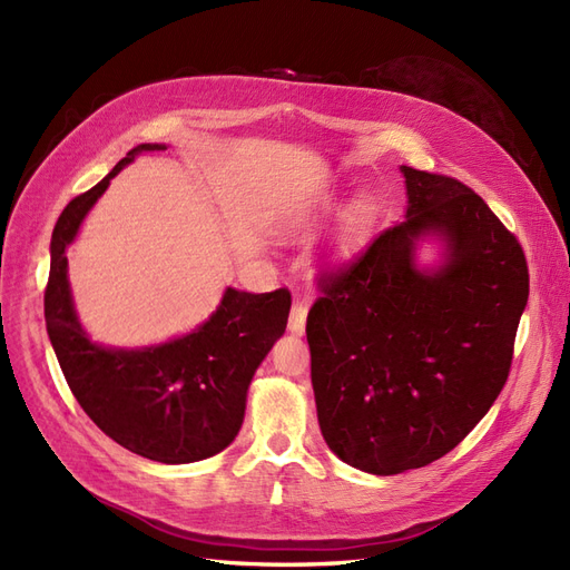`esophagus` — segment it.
Here are the masks:
<instances>
[{
  "label": "esophagus",
  "instance_id": "34e87169",
  "mask_svg": "<svg viewBox=\"0 0 570 570\" xmlns=\"http://www.w3.org/2000/svg\"><path fill=\"white\" fill-rule=\"evenodd\" d=\"M287 327L295 335H302L304 327H306V304L295 299V304H292L289 308V318H287Z\"/></svg>",
  "mask_w": 570,
  "mask_h": 570
}]
</instances>
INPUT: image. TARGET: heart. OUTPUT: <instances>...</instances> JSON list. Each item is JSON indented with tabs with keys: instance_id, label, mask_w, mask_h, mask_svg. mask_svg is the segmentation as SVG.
<instances>
[{
	"instance_id": "1",
	"label": "heart",
	"mask_w": 570,
	"mask_h": 570,
	"mask_svg": "<svg viewBox=\"0 0 570 570\" xmlns=\"http://www.w3.org/2000/svg\"><path fill=\"white\" fill-rule=\"evenodd\" d=\"M318 212H321V206H312V209L302 212V214L295 218V230H297V233H304V230L312 228V226H314V220H316V216H318ZM361 220H364V214H361V212H354V214L347 218V226H350V228H354V226H358Z\"/></svg>"
}]
</instances>
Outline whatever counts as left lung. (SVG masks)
Here are the masks:
<instances>
[{"mask_svg": "<svg viewBox=\"0 0 570 570\" xmlns=\"http://www.w3.org/2000/svg\"><path fill=\"white\" fill-rule=\"evenodd\" d=\"M406 220L350 264L318 271L308 308L312 385L327 446L358 471L394 475L452 452L507 385L528 304L519 239L469 185L402 166ZM451 256L421 272L415 239Z\"/></svg>", "mask_w": 570, "mask_h": 570, "instance_id": "obj_1", "label": "left lung"}]
</instances>
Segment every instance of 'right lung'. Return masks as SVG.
<instances>
[{
    "mask_svg": "<svg viewBox=\"0 0 570 570\" xmlns=\"http://www.w3.org/2000/svg\"><path fill=\"white\" fill-rule=\"evenodd\" d=\"M164 149L137 145L105 180L66 204L51 233L45 321L68 387L101 433L151 461L193 463L223 452L239 433L252 375L285 333L292 295L287 287L262 295L228 287L209 321L159 347L105 350L88 340L68 287L66 247L118 170L137 154Z\"/></svg>",
    "mask_w": 570,
    "mask_h": 570,
    "instance_id": "right-lung-1",
    "label": "right lung"
}]
</instances>
